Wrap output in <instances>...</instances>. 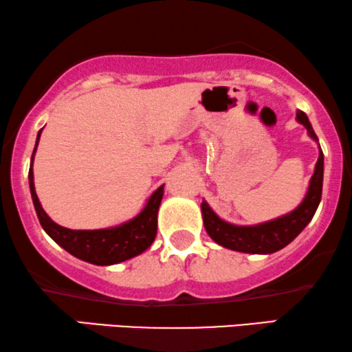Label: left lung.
I'll list each match as a JSON object with an SVG mask.
<instances>
[{
    "mask_svg": "<svg viewBox=\"0 0 352 352\" xmlns=\"http://www.w3.org/2000/svg\"><path fill=\"white\" fill-rule=\"evenodd\" d=\"M297 120L304 124L310 138L318 141L312 124L302 110H297ZM323 186V153L320 149V155L315 172L310 179L309 191H307L304 201L294 211L278 219L263 222L258 226H234L222 221L216 216V212L208 206L206 201L201 203L203 222L209 237L219 245L230 248L235 252L243 253H274L281 250L291 243L299 235L307 224L312 221L317 211L320 199H322Z\"/></svg>",
    "mask_w": 352,
    "mask_h": 352,
    "instance_id": "8db88e82",
    "label": "left lung"
}]
</instances>
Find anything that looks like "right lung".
<instances>
[{"instance_id":"right-lung-1","label":"right lung","mask_w":352,"mask_h":352,"mask_svg":"<svg viewBox=\"0 0 352 352\" xmlns=\"http://www.w3.org/2000/svg\"><path fill=\"white\" fill-rule=\"evenodd\" d=\"M35 143V149H37ZM32 161H30L29 168V186L30 195H32V201L37 211V217L42 224V228L50 237L55 240L60 247H63L66 252L71 255L79 258V260L87 261V263L107 266L122 263L124 260L140 255L144 250H148L151 243L154 242L155 234H157V211L159 204L162 201L164 185L159 186L157 190L151 195V198L146 203L143 211L138 214L135 219L124 222L122 226L112 229H99V230H71L61 228L56 222H53L47 212L43 211L42 204H40L37 193H35L34 186V172H32Z\"/></svg>"}]
</instances>
